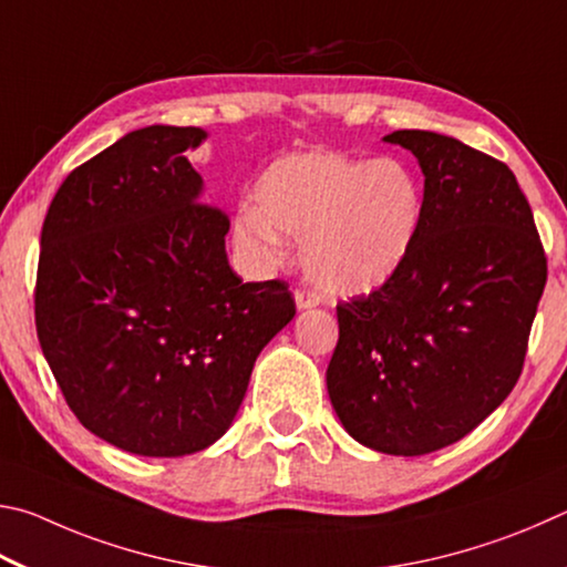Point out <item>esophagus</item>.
Here are the masks:
<instances>
[{"label":"esophagus","instance_id":"34e87169","mask_svg":"<svg viewBox=\"0 0 567 567\" xmlns=\"http://www.w3.org/2000/svg\"><path fill=\"white\" fill-rule=\"evenodd\" d=\"M321 303V296L316 291H309V289H296V306H299V311H306V309H313V306Z\"/></svg>","mask_w":567,"mask_h":567}]
</instances>
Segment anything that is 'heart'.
Masks as SVG:
<instances>
[{
  "mask_svg": "<svg viewBox=\"0 0 567 567\" xmlns=\"http://www.w3.org/2000/svg\"><path fill=\"white\" fill-rule=\"evenodd\" d=\"M256 196L236 214L238 244L278 266L289 256L284 234L301 238L303 271L331 296H365L391 281L423 224L421 182L399 158L286 154Z\"/></svg>",
  "mask_w": 567,
  "mask_h": 567,
  "instance_id": "heart-1",
  "label": "heart"
}]
</instances>
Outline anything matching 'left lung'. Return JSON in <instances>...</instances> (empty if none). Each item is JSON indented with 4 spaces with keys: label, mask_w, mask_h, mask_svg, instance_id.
I'll list each match as a JSON object with an SVG mask.
<instances>
[{
    "label": "left lung",
    "mask_w": 567,
    "mask_h": 567,
    "mask_svg": "<svg viewBox=\"0 0 567 567\" xmlns=\"http://www.w3.org/2000/svg\"><path fill=\"white\" fill-rule=\"evenodd\" d=\"M425 176L421 234L391 281L336 306L326 385L343 429L389 455L461 441L518 383L548 281L515 174L453 136H385Z\"/></svg>",
    "instance_id": "1"
}]
</instances>
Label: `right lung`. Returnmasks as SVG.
<instances>
[{"mask_svg":"<svg viewBox=\"0 0 567 567\" xmlns=\"http://www.w3.org/2000/svg\"><path fill=\"white\" fill-rule=\"evenodd\" d=\"M198 126H146L76 166L42 226L34 321L69 409L116 449L176 458L221 439L256 355L296 316L286 281L244 284L228 216L184 156Z\"/></svg>","mask_w":567,"mask_h":567,"instance_id":"obj_1","label":"right lung"}]
</instances>
